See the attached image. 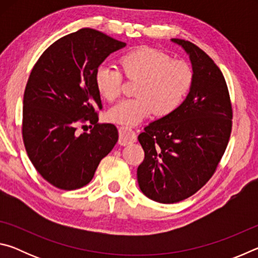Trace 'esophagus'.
<instances>
[{
    "label": "esophagus",
    "instance_id": "1",
    "mask_svg": "<svg viewBox=\"0 0 258 258\" xmlns=\"http://www.w3.org/2000/svg\"><path fill=\"white\" fill-rule=\"evenodd\" d=\"M135 141H137V133H135V131L132 127H128V126H120L118 140L119 145L127 146Z\"/></svg>",
    "mask_w": 258,
    "mask_h": 258
}]
</instances>
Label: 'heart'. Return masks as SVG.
I'll return each instance as SVG.
<instances>
[{"instance_id":"heart-1","label":"heart","mask_w":258,"mask_h":258,"mask_svg":"<svg viewBox=\"0 0 258 258\" xmlns=\"http://www.w3.org/2000/svg\"><path fill=\"white\" fill-rule=\"evenodd\" d=\"M125 77L137 82L134 94L109 109L107 118L117 124L135 125L155 111L167 116L181 106L194 84V71L184 60L172 59L163 51L143 46L119 59ZM95 87L102 98L113 101L121 93L123 75L107 64L94 75Z\"/></svg>"}]
</instances>
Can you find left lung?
Masks as SVG:
<instances>
[{
  "label": "left lung",
  "mask_w": 258,
  "mask_h": 258,
  "mask_svg": "<svg viewBox=\"0 0 258 258\" xmlns=\"http://www.w3.org/2000/svg\"><path fill=\"white\" fill-rule=\"evenodd\" d=\"M172 42L189 54L194 84L175 111L152 121L138 137L145 150L137 173L139 186L160 204L181 202L206 184L232 130V106L220 68L194 43Z\"/></svg>",
  "instance_id": "left-lung-1"
}]
</instances>
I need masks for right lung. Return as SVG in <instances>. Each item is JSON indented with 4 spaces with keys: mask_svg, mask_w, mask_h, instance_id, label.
I'll return each mask as SVG.
<instances>
[{
    "mask_svg": "<svg viewBox=\"0 0 258 258\" xmlns=\"http://www.w3.org/2000/svg\"><path fill=\"white\" fill-rule=\"evenodd\" d=\"M125 45L82 28L47 47L32 69L24 93V145L36 171L55 187L86 185L118 141L115 125L98 124L102 103L94 75L109 54ZM85 122L94 127L80 135L77 126Z\"/></svg>",
    "mask_w": 258,
    "mask_h": 258,
    "instance_id": "1",
    "label": "right lung"
}]
</instances>
